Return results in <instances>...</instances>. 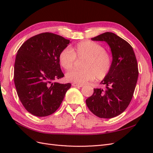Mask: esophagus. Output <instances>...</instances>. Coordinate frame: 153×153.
I'll return each instance as SVG.
<instances>
[{"label":"esophagus","mask_w":153,"mask_h":153,"mask_svg":"<svg viewBox=\"0 0 153 153\" xmlns=\"http://www.w3.org/2000/svg\"><path fill=\"white\" fill-rule=\"evenodd\" d=\"M72 85L74 87H82L83 86V84H79V83H73Z\"/></svg>","instance_id":"1"}]
</instances>
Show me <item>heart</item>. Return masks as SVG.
I'll return each instance as SVG.
<instances>
[{
    "instance_id": "1",
    "label": "heart",
    "mask_w": 153,
    "mask_h": 153,
    "mask_svg": "<svg viewBox=\"0 0 153 153\" xmlns=\"http://www.w3.org/2000/svg\"><path fill=\"white\" fill-rule=\"evenodd\" d=\"M76 58L85 60L82 64L83 69H74L66 74V79L74 83L83 84L94 77L102 80L108 75L112 67L111 54L95 42H81L74 48L63 49L59 55L60 65L66 70L73 68Z\"/></svg>"
}]
</instances>
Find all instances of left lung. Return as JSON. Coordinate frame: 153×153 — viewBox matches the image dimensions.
<instances>
[{"label": "left lung", "instance_id": "left-lung-1", "mask_svg": "<svg viewBox=\"0 0 153 153\" xmlns=\"http://www.w3.org/2000/svg\"><path fill=\"white\" fill-rule=\"evenodd\" d=\"M91 40L107 42L113 64L108 75L100 83L105 85V89L94 88L86 104L96 116L113 118L121 114L132 100L139 74L136 55L129 43L113 33L107 32Z\"/></svg>", "mask_w": 153, "mask_h": 153}]
</instances>
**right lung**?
Segmentation results:
<instances>
[{"label": "right lung", "instance_id": "1", "mask_svg": "<svg viewBox=\"0 0 153 153\" xmlns=\"http://www.w3.org/2000/svg\"><path fill=\"white\" fill-rule=\"evenodd\" d=\"M69 44L70 40L61 36L44 33L28 39L17 51L14 83L21 102L32 115L53 114L70 88V83L55 81L65 76L59 55Z\"/></svg>", "mask_w": 153, "mask_h": 153}]
</instances>
